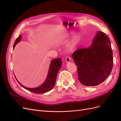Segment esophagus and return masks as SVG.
Returning <instances> with one entry per match:
<instances>
[{
    "instance_id": "1",
    "label": "esophagus",
    "mask_w": 121,
    "mask_h": 121,
    "mask_svg": "<svg viewBox=\"0 0 121 121\" xmlns=\"http://www.w3.org/2000/svg\"><path fill=\"white\" fill-rule=\"evenodd\" d=\"M71 60V58L70 57H67L65 58V61L67 62V63H69V62H70Z\"/></svg>"
}]
</instances>
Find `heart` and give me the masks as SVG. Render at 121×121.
I'll list each match as a JSON object with an SVG mask.
<instances>
[{
	"label": "heart",
	"instance_id": "b5f03b06",
	"mask_svg": "<svg viewBox=\"0 0 121 121\" xmlns=\"http://www.w3.org/2000/svg\"><path fill=\"white\" fill-rule=\"evenodd\" d=\"M81 37L79 35H76L72 38L71 41L69 42L68 47L69 49H72L80 42Z\"/></svg>",
	"mask_w": 121,
	"mask_h": 121
}]
</instances>
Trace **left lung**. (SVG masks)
I'll return each instance as SVG.
<instances>
[{"label": "left lung", "instance_id": "obj_1", "mask_svg": "<svg viewBox=\"0 0 121 121\" xmlns=\"http://www.w3.org/2000/svg\"><path fill=\"white\" fill-rule=\"evenodd\" d=\"M72 56L77 67L79 81L84 86L99 85L112 72L113 57L111 41L101 31H97L88 48L76 50Z\"/></svg>", "mask_w": 121, "mask_h": 121}]
</instances>
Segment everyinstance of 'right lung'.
<instances>
[{
	"label": "right lung",
	"mask_w": 121,
	"mask_h": 121,
	"mask_svg": "<svg viewBox=\"0 0 121 121\" xmlns=\"http://www.w3.org/2000/svg\"><path fill=\"white\" fill-rule=\"evenodd\" d=\"M21 39H22V35H20L19 37L16 39L15 42L14 43L13 49L14 48V47H15L17 44L21 41ZM61 65H62L61 58H55V59H53V60L51 61L47 78L45 80V81L44 82V83L42 84V85L38 87L28 88V87H25L19 82V81H18L17 79L16 78L15 76H14V77H15V78L17 80V81L18 82V83H19L20 84V85L22 86L24 88L35 93H37V94L44 93L48 92V91H49L53 88L55 85V83H56L57 73L58 71H59L60 69Z\"/></svg>",
	"instance_id": "1"
}]
</instances>
